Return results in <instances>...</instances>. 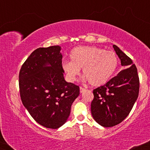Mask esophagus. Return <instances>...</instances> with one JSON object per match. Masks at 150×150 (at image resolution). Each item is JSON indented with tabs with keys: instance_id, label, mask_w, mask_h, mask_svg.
Instances as JSON below:
<instances>
[{
	"instance_id": "1",
	"label": "esophagus",
	"mask_w": 150,
	"mask_h": 150,
	"mask_svg": "<svg viewBox=\"0 0 150 150\" xmlns=\"http://www.w3.org/2000/svg\"><path fill=\"white\" fill-rule=\"evenodd\" d=\"M85 90H86V89L85 88H83V87H80V93H82L83 92H85Z\"/></svg>"
}]
</instances>
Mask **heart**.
Segmentation results:
<instances>
[{
	"label": "heart",
	"mask_w": 150,
	"mask_h": 150,
	"mask_svg": "<svg viewBox=\"0 0 150 150\" xmlns=\"http://www.w3.org/2000/svg\"><path fill=\"white\" fill-rule=\"evenodd\" d=\"M70 61L63 63V68L70 81L82 73L94 87L106 84L116 71L118 58L114 52L94 46H80L70 53Z\"/></svg>",
	"instance_id": "heart-1"
}]
</instances>
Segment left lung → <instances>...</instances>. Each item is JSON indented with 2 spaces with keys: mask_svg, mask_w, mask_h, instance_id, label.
<instances>
[{
  "mask_svg": "<svg viewBox=\"0 0 150 150\" xmlns=\"http://www.w3.org/2000/svg\"><path fill=\"white\" fill-rule=\"evenodd\" d=\"M113 49L125 69L104 85L93 90L91 113L99 125L108 128L121 123L128 116L137 100L140 89L137 70L131 58L118 46Z\"/></svg>",
  "mask_w": 150,
  "mask_h": 150,
  "instance_id": "8db88e82",
  "label": "left lung"
}]
</instances>
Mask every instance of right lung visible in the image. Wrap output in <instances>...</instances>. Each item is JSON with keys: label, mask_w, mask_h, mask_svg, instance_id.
<instances>
[{"label": "right lung", "mask_w": 150, "mask_h": 150, "mask_svg": "<svg viewBox=\"0 0 150 150\" xmlns=\"http://www.w3.org/2000/svg\"><path fill=\"white\" fill-rule=\"evenodd\" d=\"M61 47L36 49L23 63L19 74L22 104L39 124L57 129L70 116L80 87L63 77Z\"/></svg>", "instance_id": "1"}]
</instances>
